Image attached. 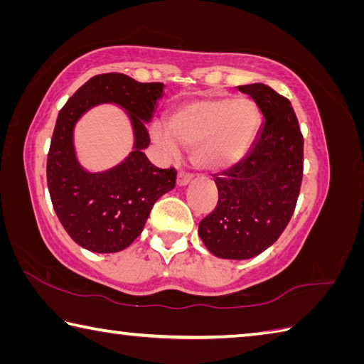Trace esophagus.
<instances>
[{
	"label": "esophagus",
	"instance_id": "esophagus-1",
	"mask_svg": "<svg viewBox=\"0 0 364 364\" xmlns=\"http://www.w3.org/2000/svg\"><path fill=\"white\" fill-rule=\"evenodd\" d=\"M191 180H193V175L188 173V171H180L176 176V184L178 186H186V184L191 183Z\"/></svg>",
	"mask_w": 364,
	"mask_h": 364
}]
</instances>
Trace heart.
<instances>
[{"label": "heart", "instance_id": "1", "mask_svg": "<svg viewBox=\"0 0 364 364\" xmlns=\"http://www.w3.org/2000/svg\"><path fill=\"white\" fill-rule=\"evenodd\" d=\"M259 121V108L248 97L203 98L175 109L168 132L154 127L153 138L171 153L180 146L194 148L193 159L199 167L223 170L248 153Z\"/></svg>", "mask_w": 364, "mask_h": 364}]
</instances>
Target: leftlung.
I'll return each instance as SVG.
<instances>
[{
    "label": "left lung",
    "instance_id": "8db88e82",
    "mask_svg": "<svg viewBox=\"0 0 364 364\" xmlns=\"http://www.w3.org/2000/svg\"><path fill=\"white\" fill-rule=\"evenodd\" d=\"M264 116L245 159L215 175L218 205L199 223L211 255L250 259L279 239L291 220L302 183L304 138L288 98L256 82L239 85Z\"/></svg>",
    "mask_w": 364,
    "mask_h": 364
}]
</instances>
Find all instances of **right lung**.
<instances>
[{
    "label": "right lung",
    "instance_id": "add662e5",
    "mask_svg": "<svg viewBox=\"0 0 364 364\" xmlns=\"http://www.w3.org/2000/svg\"><path fill=\"white\" fill-rule=\"evenodd\" d=\"M162 95V82L107 73L90 77L58 113L48 154V188L62 226L82 248L94 253L127 248L141 234L156 200L175 188V168H157L143 153L149 146L146 124ZM103 102L128 113L134 148L114 168L89 172L77 161L74 127L84 112Z\"/></svg>",
    "mask_w": 364,
    "mask_h": 364
}]
</instances>
